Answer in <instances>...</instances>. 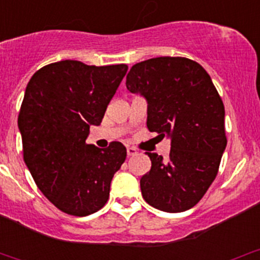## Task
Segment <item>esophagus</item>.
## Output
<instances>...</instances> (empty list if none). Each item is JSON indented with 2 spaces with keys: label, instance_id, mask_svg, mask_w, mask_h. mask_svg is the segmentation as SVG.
<instances>
[{
  "label": "esophagus",
  "instance_id": "1",
  "mask_svg": "<svg viewBox=\"0 0 260 260\" xmlns=\"http://www.w3.org/2000/svg\"><path fill=\"white\" fill-rule=\"evenodd\" d=\"M135 154H137V149H136L135 147H127V156L132 157L135 156Z\"/></svg>",
  "mask_w": 260,
  "mask_h": 260
}]
</instances>
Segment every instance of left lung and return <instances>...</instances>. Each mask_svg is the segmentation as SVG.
<instances>
[{
  "label": "left lung",
  "mask_w": 260,
  "mask_h": 260,
  "mask_svg": "<svg viewBox=\"0 0 260 260\" xmlns=\"http://www.w3.org/2000/svg\"><path fill=\"white\" fill-rule=\"evenodd\" d=\"M125 85L147 101L149 132L171 141L169 158L146 152L152 166L140 181L143 199L166 212L193 208L226 147L224 104L210 75L193 60L159 56L133 65Z\"/></svg>",
  "instance_id": "left-lung-1"
}]
</instances>
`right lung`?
Wrapping results in <instances>:
<instances>
[{"instance_id":"obj_1","label":"right lung","mask_w":260,"mask_h":260,"mask_svg":"<svg viewBox=\"0 0 260 260\" xmlns=\"http://www.w3.org/2000/svg\"><path fill=\"white\" fill-rule=\"evenodd\" d=\"M125 64L94 67L62 60L28 81L20 114L23 161L41 192L59 210L86 216L101 210L127 157L120 142L86 145L124 78Z\"/></svg>"}]
</instances>
